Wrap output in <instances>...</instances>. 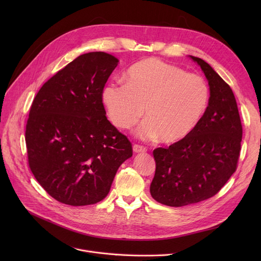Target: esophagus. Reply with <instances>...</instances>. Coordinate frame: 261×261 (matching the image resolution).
<instances>
[{
    "label": "esophagus",
    "instance_id": "esophagus-1",
    "mask_svg": "<svg viewBox=\"0 0 261 261\" xmlns=\"http://www.w3.org/2000/svg\"><path fill=\"white\" fill-rule=\"evenodd\" d=\"M147 149L141 145H133V152L134 153H143L146 152Z\"/></svg>",
    "mask_w": 261,
    "mask_h": 261
}]
</instances>
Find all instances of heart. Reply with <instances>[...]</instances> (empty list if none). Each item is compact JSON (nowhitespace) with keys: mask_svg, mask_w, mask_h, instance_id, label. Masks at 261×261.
<instances>
[{"mask_svg":"<svg viewBox=\"0 0 261 261\" xmlns=\"http://www.w3.org/2000/svg\"><path fill=\"white\" fill-rule=\"evenodd\" d=\"M101 101L113 125L130 129L144 115L138 130L143 140L161 138L165 144L181 142L195 130L210 99V90L198 75L156 58L132 65L126 82H109Z\"/></svg>","mask_w":261,"mask_h":261,"instance_id":"1","label":"heart"}]
</instances>
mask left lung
<instances>
[{
  "mask_svg": "<svg viewBox=\"0 0 261 261\" xmlns=\"http://www.w3.org/2000/svg\"><path fill=\"white\" fill-rule=\"evenodd\" d=\"M189 58L208 81V106L187 138L153 151L155 174L150 194L172 207L215 196L236 171L241 149L242 126L234 93L207 62Z\"/></svg>",
  "mask_w": 261,
  "mask_h": 261,
  "instance_id": "8db88e82",
  "label": "left lung"
}]
</instances>
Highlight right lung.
<instances>
[{
    "label": "right lung",
    "mask_w": 261,
    "mask_h": 261,
    "mask_svg": "<svg viewBox=\"0 0 261 261\" xmlns=\"http://www.w3.org/2000/svg\"><path fill=\"white\" fill-rule=\"evenodd\" d=\"M119 60L80 55L40 89L27 120L30 167L46 193L72 206L103 200L121 164L132 156L125 135L106 117L101 90Z\"/></svg>",
    "instance_id": "right-lung-1"
}]
</instances>
